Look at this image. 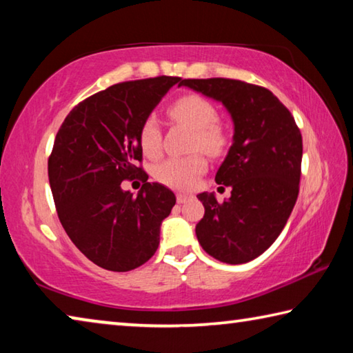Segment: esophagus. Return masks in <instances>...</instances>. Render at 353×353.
Masks as SVG:
<instances>
[{
	"label": "esophagus",
	"mask_w": 353,
	"mask_h": 353,
	"mask_svg": "<svg viewBox=\"0 0 353 353\" xmlns=\"http://www.w3.org/2000/svg\"><path fill=\"white\" fill-rule=\"evenodd\" d=\"M190 198H191V196L190 194H185V193H177V196H176V199H177L179 204H183V202H187Z\"/></svg>",
	"instance_id": "1"
}]
</instances>
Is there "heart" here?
<instances>
[{"label": "heart", "mask_w": 353, "mask_h": 353, "mask_svg": "<svg viewBox=\"0 0 353 353\" xmlns=\"http://www.w3.org/2000/svg\"><path fill=\"white\" fill-rule=\"evenodd\" d=\"M170 117L177 123L193 130L191 149H202L207 154L218 155L227 145V132L218 119V112L210 101L199 94H183L168 109ZM139 141L141 151L148 157H157L162 149V134L157 119L145 118L141 123ZM208 162L202 152L190 154L187 157H171L155 166V179L163 185L177 190H190L205 172Z\"/></svg>", "instance_id": "b5f03b06"}]
</instances>
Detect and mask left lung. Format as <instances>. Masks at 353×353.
Returning <instances> with one entry per match:
<instances>
[{"label":"left lung","mask_w":353,"mask_h":353,"mask_svg":"<svg viewBox=\"0 0 353 353\" xmlns=\"http://www.w3.org/2000/svg\"><path fill=\"white\" fill-rule=\"evenodd\" d=\"M179 85L219 101L234 121V139L214 181L232 188L219 204L201 193L205 208L196 236L208 255L229 265L256 259L277 240L299 194L302 135L290 110L265 87L212 77Z\"/></svg>","instance_id":"8db88e82"}]
</instances>
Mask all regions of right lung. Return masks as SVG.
Listing matches in <instances>:
<instances>
[{
  "instance_id": "1",
  "label": "right lung",
  "mask_w": 353,
  "mask_h": 353,
  "mask_svg": "<svg viewBox=\"0 0 353 353\" xmlns=\"http://www.w3.org/2000/svg\"><path fill=\"white\" fill-rule=\"evenodd\" d=\"M181 81L159 76L115 83L77 104L56 135L48 177L59 219L74 246L107 271L126 272L151 259L176 204L174 193L146 182L137 163L141 123ZM135 176L145 181L137 196L121 188Z\"/></svg>"
}]
</instances>
